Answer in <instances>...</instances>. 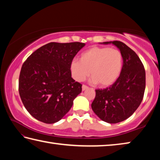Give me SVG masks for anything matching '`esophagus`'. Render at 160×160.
Masks as SVG:
<instances>
[{"instance_id": "esophagus-1", "label": "esophagus", "mask_w": 160, "mask_h": 160, "mask_svg": "<svg viewBox=\"0 0 160 160\" xmlns=\"http://www.w3.org/2000/svg\"><path fill=\"white\" fill-rule=\"evenodd\" d=\"M88 87L87 86H86V85L82 86V91H86V89H88Z\"/></svg>"}]
</instances>
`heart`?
<instances>
[{"label":"heart","mask_w":160,"mask_h":160,"mask_svg":"<svg viewBox=\"0 0 160 160\" xmlns=\"http://www.w3.org/2000/svg\"><path fill=\"white\" fill-rule=\"evenodd\" d=\"M123 67V56L117 49L93 47L83 52L80 61L73 60L70 69L73 78L83 82L91 74V82L108 87L116 82Z\"/></svg>","instance_id":"1"}]
</instances>
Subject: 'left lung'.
<instances>
[{
  "label": "left lung",
  "instance_id": "8db88e82",
  "mask_svg": "<svg viewBox=\"0 0 160 160\" xmlns=\"http://www.w3.org/2000/svg\"><path fill=\"white\" fill-rule=\"evenodd\" d=\"M100 43H112L120 50L123 67L112 85L96 90L91 108L102 121L116 124L128 119L141 105L145 88V71L138 56L125 43L118 41Z\"/></svg>",
  "mask_w": 160,
  "mask_h": 160
}]
</instances>
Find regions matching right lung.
<instances>
[{
  "label": "right lung",
  "instance_id": "add662e5",
  "mask_svg": "<svg viewBox=\"0 0 160 160\" xmlns=\"http://www.w3.org/2000/svg\"><path fill=\"white\" fill-rule=\"evenodd\" d=\"M85 43H55L33 52L22 67L19 93L33 117L46 124L60 121L82 93V84L72 78L70 64Z\"/></svg>",
  "mask_w": 160,
  "mask_h": 160
}]
</instances>
